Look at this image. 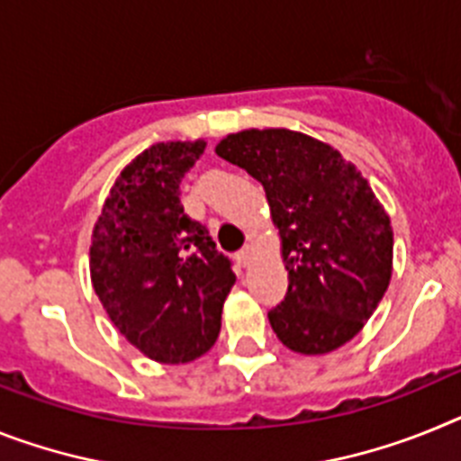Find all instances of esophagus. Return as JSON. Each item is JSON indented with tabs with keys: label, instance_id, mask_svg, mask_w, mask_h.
<instances>
[{
	"label": "esophagus",
	"instance_id": "1",
	"mask_svg": "<svg viewBox=\"0 0 461 461\" xmlns=\"http://www.w3.org/2000/svg\"><path fill=\"white\" fill-rule=\"evenodd\" d=\"M253 258H255V248L253 246H246L241 253H239V262H241L243 267H250Z\"/></svg>",
	"mask_w": 461,
	"mask_h": 461
}]
</instances>
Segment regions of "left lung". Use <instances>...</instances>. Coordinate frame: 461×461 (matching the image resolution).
Instances as JSON below:
<instances>
[{
  "label": "left lung",
  "instance_id": "8db88e82",
  "mask_svg": "<svg viewBox=\"0 0 461 461\" xmlns=\"http://www.w3.org/2000/svg\"><path fill=\"white\" fill-rule=\"evenodd\" d=\"M267 192L287 269V294L269 311L283 346L325 355L374 315L392 278L390 215L352 162L325 141L269 127L215 146Z\"/></svg>",
  "mask_w": 461,
  "mask_h": 461
}]
</instances>
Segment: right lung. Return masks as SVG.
Instances as JSON below:
<instances>
[{
    "label": "right lung",
    "instance_id": "1",
    "mask_svg": "<svg viewBox=\"0 0 461 461\" xmlns=\"http://www.w3.org/2000/svg\"><path fill=\"white\" fill-rule=\"evenodd\" d=\"M206 141L146 148L120 171L95 222L90 278L111 322L159 364H185L213 348L234 285L230 259L187 218L181 181Z\"/></svg>",
    "mask_w": 461,
    "mask_h": 461
}]
</instances>
